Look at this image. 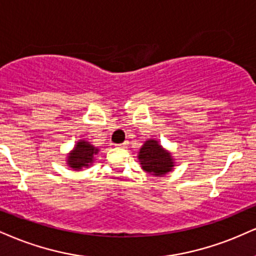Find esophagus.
Segmentation results:
<instances>
[{"label":"esophagus","instance_id":"obj_1","mask_svg":"<svg viewBox=\"0 0 256 256\" xmlns=\"http://www.w3.org/2000/svg\"><path fill=\"white\" fill-rule=\"evenodd\" d=\"M128 142H124V143L122 144H116V148H122V149H125V148H128Z\"/></svg>","mask_w":256,"mask_h":256}]
</instances>
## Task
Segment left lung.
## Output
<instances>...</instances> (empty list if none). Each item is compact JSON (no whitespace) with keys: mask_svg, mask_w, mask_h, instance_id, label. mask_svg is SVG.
Returning a JSON list of instances; mask_svg holds the SVG:
<instances>
[{"mask_svg":"<svg viewBox=\"0 0 256 256\" xmlns=\"http://www.w3.org/2000/svg\"><path fill=\"white\" fill-rule=\"evenodd\" d=\"M142 169L156 178H163L174 170L175 160L169 150L164 149L158 140H148L138 152Z\"/></svg>","mask_w":256,"mask_h":256,"instance_id":"8db88e82","label":"left lung"}]
</instances>
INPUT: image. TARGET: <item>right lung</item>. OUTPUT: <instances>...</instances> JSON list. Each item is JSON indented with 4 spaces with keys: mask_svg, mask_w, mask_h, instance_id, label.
<instances>
[{
    "mask_svg": "<svg viewBox=\"0 0 256 256\" xmlns=\"http://www.w3.org/2000/svg\"><path fill=\"white\" fill-rule=\"evenodd\" d=\"M98 152V148L93 146L90 142L78 140L72 150L68 152L66 158V166L74 170H82L83 168L92 167Z\"/></svg>",
    "mask_w": 256,
    "mask_h": 256,
    "instance_id": "obj_1",
    "label": "right lung"
}]
</instances>
